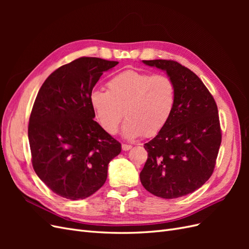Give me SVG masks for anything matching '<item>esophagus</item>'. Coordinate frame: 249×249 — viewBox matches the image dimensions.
I'll return each instance as SVG.
<instances>
[{
	"mask_svg": "<svg viewBox=\"0 0 249 249\" xmlns=\"http://www.w3.org/2000/svg\"><path fill=\"white\" fill-rule=\"evenodd\" d=\"M122 148H123V150H129V149L132 148V145H130V144H123Z\"/></svg>",
	"mask_w": 249,
	"mask_h": 249,
	"instance_id": "obj_1",
	"label": "esophagus"
}]
</instances>
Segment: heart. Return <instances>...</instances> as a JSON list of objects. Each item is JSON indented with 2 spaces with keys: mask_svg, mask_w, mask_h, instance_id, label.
<instances>
[{
  "mask_svg": "<svg viewBox=\"0 0 249 249\" xmlns=\"http://www.w3.org/2000/svg\"><path fill=\"white\" fill-rule=\"evenodd\" d=\"M108 91L95 89L89 102L97 122L107 133H117L125 122L123 134L127 139L153 137L167 124L177 103V88L167 74L127 70L107 83Z\"/></svg>",
  "mask_w": 249,
  "mask_h": 249,
  "instance_id": "b5f03b06",
  "label": "heart"
}]
</instances>
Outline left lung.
Segmentation results:
<instances>
[{"label":"left lung","mask_w":249,"mask_h":249,"mask_svg":"<svg viewBox=\"0 0 249 249\" xmlns=\"http://www.w3.org/2000/svg\"><path fill=\"white\" fill-rule=\"evenodd\" d=\"M166 71L176 84L177 103L167 124L144 144L147 160L141 184L158 197H182L212 176L221 144L217 105L202 81L172 60H143Z\"/></svg>","instance_id":"1"}]
</instances>
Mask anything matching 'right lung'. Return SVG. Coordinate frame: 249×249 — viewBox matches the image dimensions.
I'll use <instances>...</instances> for the list:
<instances>
[{
	"label": "right lung",
	"instance_id": "obj_1",
	"mask_svg": "<svg viewBox=\"0 0 249 249\" xmlns=\"http://www.w3.org/2000/svg\"><path fill=\"white\" fill-rule=\"evenodd\" d=\"M117 61L81 57L44 81L29 119L28 136L36 175L67 199L89 197L105 184L110 161L122 144L94 122L90 93Z\"/></svg>",
	"mask_w": 249,
	"mask_h": 249
}]
</instances>
